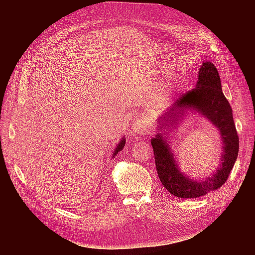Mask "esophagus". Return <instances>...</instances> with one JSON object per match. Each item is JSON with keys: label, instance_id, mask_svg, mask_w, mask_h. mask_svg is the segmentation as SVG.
<instances>
[{"label": "esophagus", "instance_id": "34e87169", "mask_svg": "<svg viewBox=\"0 0 255 255\" xmlns=\"http://www.w3.org/2000/svg\"><path fill=\"white\" fill-rule=\"evenodd\" d=\"M149 129V126L144 120L142 119H138L135 121L134 126H133V132L136 135H140V134H144L145 132H148Z\"/></svg>", "mask_w": 255, "mask_h": 255}]
</instances>
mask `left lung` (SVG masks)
<instances>
[{"label": "left lung", "instance_id": "1", "mask_svg": "<svg viewBox=\"0 0 255 255\" xmlns=\"http://www.w3.org/2000/svg\"><path fill=\"white\" fill-rule=\"evenodd\" d=\"M187 110L200 114L219 129L223 141L221 164L212 175L202 180L190 178L179 170L167 141L171 130ZM156 133L151 139L156 171L161 184L175 197L199 198L217 190L228 180L238 155L239 139L230 103L223 95L217 69L211 61H203L199 69L196 88L186 92L157 120Z\"/></svg>", "mask_w": 255, "mask_h": 255}]
</instances>
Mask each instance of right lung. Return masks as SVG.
Here are the masks:
<instances>
[{
    "mask_svg": "<svg viewBox=\"0 0 255 255\" xmlns=\"http://www.w3.org/2000/svg\"><path fill=\"white\" fill-rule=\"evenodd\" d=\"M125 144H126V138H125V137H122V138H121V140L118 142L117 146H116L115 150H114V152H113V156H112L113 158L115 157V155H117L119 151H121V150L123 149V146H125Z\"/></svg>",
    "mask_w": 255,
    "mask_h": 255,
    "instance_id": "1",
    "label": "right lung"
}]
</instances>
